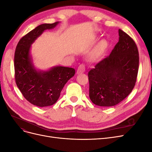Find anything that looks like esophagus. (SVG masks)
<instances>
[{"mask_svg":"<svg viewBox=\"0 0 152 152\" xmlns=\"http://www.w3.org/2000/svg\"><path fill=\"white\" fill-rule=\"evenodd\" d=\"M85 70H86L85 65H84V64H81V65H80L78 67L77 73V74H79V73H84L85 72Z\"/></svg>","mask_w":152,"mask_h":152,"instance_id":"esophagus-1","label":"esophagus"}]
</instances>
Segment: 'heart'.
Returning <instances> with one entry per match:
<instances>
[{
	"mask_svg": "<svg viewBox=\"0 0 152 152\" xmlns=\"http://www.w3.org/2000/svg\"><path fill=\"white\" fill-rule=\"evenodd\" d=\"M108 46L107 41L104 40H101L100 42L96 45L95 49H94L93 54H92V58L94 59H98L102 56V55L106 52Z\"/></svg>",
	"mask_w": 152,
	"mask_h": 152,
	"instance_id": "heart-1",
	"label": "heart"
}]
</instances>
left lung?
Listing matches in <instances>:
<instances>
[{"label":"left lung","instance_id":"obj_1","mask_svg":"<svg viewBox=\"0 0 152 152\" xmlns=\"http://www.w3.org/2000/svg\"><path fill=\"white\" fill-rule=\"evenodd\" d=\"M119 40L111 53L88 73L89 98L96 105L112 107L125 99L136 84L139 52L131 37L118 30Z\"/></svg>","mask_w":152,"mask_h":152}]
</instances>
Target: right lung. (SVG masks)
<instances>
[{"instance_id": "add662e5", "label": "right lung", "mask_w": 152, "mask_h": 152, "mask_svg": "<svg viewBox=\"0 0 152 152\" xmlns=\"http://www.w3.org/2000/svg\"><path fill=\"white\" fill-rule=\"evenodd\" d=\"M59 22L37 26L20 40L15 53L16 83L24 98L34 105L48 107L57 102L68 80L74 76V68L56 66L48 71H37L30 56L31 44L45 30L54 28Z\"/></svg>"}]
</instances>
